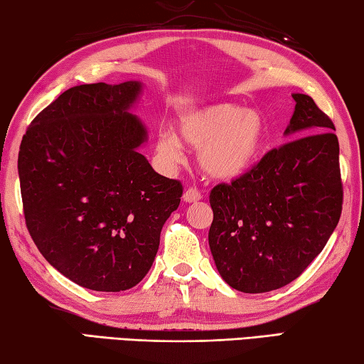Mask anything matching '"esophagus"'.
Returning <instances> with one entry per match:
<instances>
[{
    "mask_svg": "<svg viewBox=\"0 0 364 364\" xmlns=\"http://www.w3.org/2000/svg\"><path fill=\"white\" fill-rule=\"evenodd\" d=\"M183 199L186 200V202H197V200H200L202 199V193L197 188H188L186 191H184V194H183Z\"/></svg>",
    "mask_w": 364,
    "mask_h": 364,
    "instance_id": "1",
    "label": "esophagus"
}]
</instances>
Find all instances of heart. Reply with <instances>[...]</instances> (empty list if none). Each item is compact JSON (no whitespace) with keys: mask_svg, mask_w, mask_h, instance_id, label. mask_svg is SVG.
<instances>
[{"mask_svg":"<svg viewBox=\"0 0 364 364\" xmlns=\"http://www.w3.org/2000/svg\"><path fill=\"white\" fill-rule=\"evenodd\" d=\"M180 134L189 146L200 147L199 162L208 175L231 180L255 164L264 141L263 117L236 104H215L186 114ZM157 152L167 162L181 159V143L173 132H162Z\"/></svg>","mask_w":364,"mask_h":364,"instance_id":"obj_1","label":"heart"}]
</instances>
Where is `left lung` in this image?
I'll return each instance as SVG.
<instances>
[{"mask_svg":"<svg viewBox=\"0 0 364 364\" xmlns=\"http://www.w3.org/2000/svg\"><path fill=\"white\" fill-rule=\"evenodd\" d=\"M292 97L297 104L286 133L299 138L268 151L231 183L217 184L208 197L215 264L245 294L297 279L321 254L342 213L334 123L310 96Z\"/></svg>","mask_w":364,"mask_h":364,"instance_id":"8db88e82","label":"left lung"}]
</instances>
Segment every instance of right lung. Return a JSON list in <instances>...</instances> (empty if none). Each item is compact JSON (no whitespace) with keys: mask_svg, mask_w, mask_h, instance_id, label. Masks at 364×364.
Listing matches in <instances>:
<instances>
[{"mask_svg":"<svg viewBox=\"0 0 364 364\" xmlns=\"http://www.w3.org/2000/svg\"><path fill=\"white\" fill-rule=\"evenodd\" d=\"M141 85L73 86L23 134L19 180L27 230L41 255L78 286L120 292L151 269L183 184L154 171L146 130L128 107Z\"/></svg>","mask_w":364,"mask_h":364,"instance_id":"obj_1","label":"right lung"}]
</instances>
